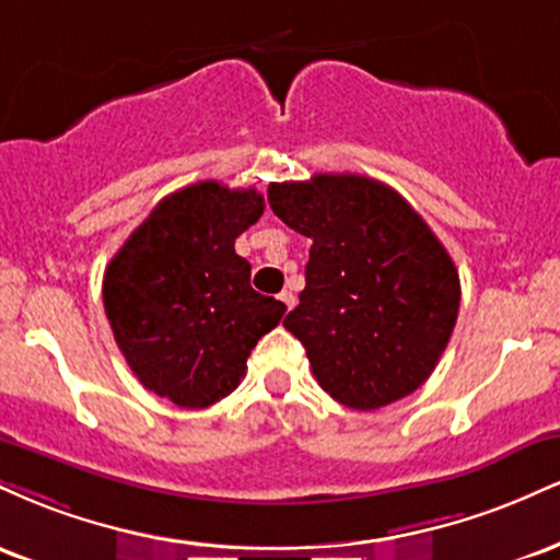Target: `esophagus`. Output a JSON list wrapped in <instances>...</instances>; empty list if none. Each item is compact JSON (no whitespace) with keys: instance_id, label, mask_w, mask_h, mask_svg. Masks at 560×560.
I'll return each mask as SVG.
<instances>
[{"instance_id":"esophagus-1","label":"esophagus","mask_w":560,"mask_h":560,"mask_svg":"<svg viewBox=\"0 0 560 560\" xmlns=\"http://www.w3.org/2000/svg\"><path fill=\"white\" fill-rule=\"evenodd\" d=\"M279 300L284 302V305H287V311H292V307H294V294L289 292V289H284V292L279 294Z\"/></svg>"}]
</instances>
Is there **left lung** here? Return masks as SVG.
I'll use <instances>...</instances> for the list:
<instances>
[{
  "label": "left lung",
  "mask_w": 560,
  "mask_h": 560,
  "mask_svg": "<svg viewBox=\"0 0 560 560\" xmlns=\"http://www.w3.org/2000/svg\"><path fill=\"white\" fill-rule=\"evenodd\" d=\"M311 240L300 305L284 318L337 402L376 410L427 382L460 307L455 262L427 221L376 178L316 173L268 186Z\"/></svg>",
  "instance_id": "obj_1"
}]
</instances>
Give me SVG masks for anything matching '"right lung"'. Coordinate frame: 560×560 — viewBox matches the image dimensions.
I'll return each instance as SVG.
<instances>
[{"mask_svg": "<svg viewBox=\"0 0 560 560\" xmlns=\"http://www.w3.org/2000/svg\"><path fill=\"white\" fill-rule=\"evenodd\" d=\"M262 208L255 189L184 186L107 266L102 300L115 342L133 376L178 408L231 395L253 347L284 316V302L249 287V262L234 249Z\"/></svg>", "mask_w": 560, "mask_h": 560, "instance_id": "1", "label": "right lung"}]
</instances>
